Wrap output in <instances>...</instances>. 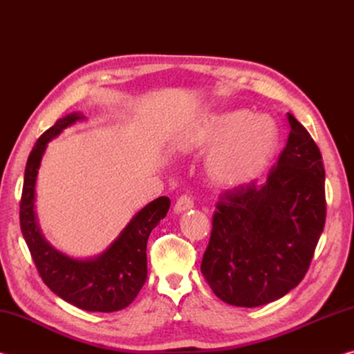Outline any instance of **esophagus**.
I'll return each mask as SVG.
<instances>
[{"mask_svg": "<svg viewBox=\"0 0 354 354\" xmlns=\"http://www.w3.org/2000/svg\"><path fill=\"white\" fill-rule=\"evenodd\" d=\"M192 207H194V200H192L189 195L179 196V198L176 200V203H175V212L176 214H181V212L189 211V209H192Z\"/></svg>", "mask_w": 354, "mask_h": 354, "instance_id": "esophagus-1", "label": "esophagus"}]
</instances>
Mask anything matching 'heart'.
<instances>
[{
	"mask_svg": "<svg viewBox=\"0 0 354 354\" xmlns=\"http://www.w3.org/2000/svg\"><path fill=\"white\" fill-rule=\"evenodd\" d=\"M190 149H212L209 170L218 183L241 185L259 178L278 149V129L267 115L247 111L205 120L187 140Z\"/></svg>",
	"mask_w": 354,
	"mask_h": 354,
	"instance_id": "heart-1",
	"label": "heart"
}]
</instances>
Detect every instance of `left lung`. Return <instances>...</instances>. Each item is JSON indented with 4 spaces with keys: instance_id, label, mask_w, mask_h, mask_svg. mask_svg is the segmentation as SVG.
Returning <instances> with one entry per match:
<instances>
[{
    "instance_id": "8db88e82",
    "label": "left lung",
    "mask_w": 354,
    "mask_h": 354,
    "mask_svg": "<svg viewBox=\"0 0 354 354\" xmlns=\"http://www.w3.org/2000/svg\"><path fill=\"white\" fill-rule=\"evenodd\" d=\"M287 118L289 139L267 183L227 190L214 214L201 273L232 306L277 301L301 283L325 226L320 149L292 113Z\"/></svg>"
}]
</instances>
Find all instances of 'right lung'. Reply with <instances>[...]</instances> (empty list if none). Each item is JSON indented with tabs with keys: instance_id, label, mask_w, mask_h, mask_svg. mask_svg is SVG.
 Wrapping results in <instances>:
<instances>
[{
	"instance_id": "obj_1",
	"label": "right lung",
	"mask_w": 354,
	"mask_h": 354,
	"mask_svg": "<svg viewBox=\"0 0 354 354\" xmlns=\"http://www.w3.org/2000/svg\"><path fill=\"white\" fill-rule=\"evenodd\" d=\"M82 118L80 112L68 113L35 142L25 170L20 226L40 278L57 297L88 313H115L129 306L145 284L148 237L169 212L170 200L159 196L148 203L98 256L76 259L53 247L37 223L35 183L48 142Z\"/></svg>"
}]
</instances>
